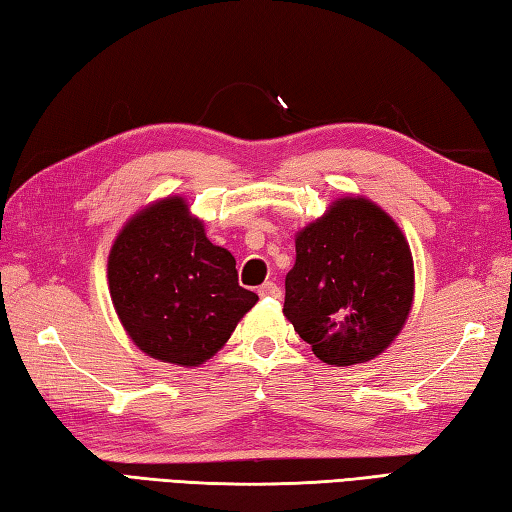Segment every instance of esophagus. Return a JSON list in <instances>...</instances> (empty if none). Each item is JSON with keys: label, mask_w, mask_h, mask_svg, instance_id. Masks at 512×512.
<instances>
[{"label": "esophagus", "mask_w": 512, "mask_h": 512, "mask_svg": "<svg viewBox=\"0 0 512 512\" xmlns=\"http://www.w3.org/2000/svg\"><path fill=\"white\" fill-rule=\"evenodd\" d=\"M259 297H275V299H279L282 297V288H279L275 282H264L262 286H259Z\"/></svg>", "instance_id": "obj_1"}]
</instances>
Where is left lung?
<instances>
[{"mask_svg": "<svg viewBox=\"0 0 512 512\" xmlns=\"http://www.w3.org/2000/svg\"><path fill=\"white\" fill-rule=\"evenodd\" d=\"M284 315L330 366L384 353L413 304V255L402 230L364 197H344L295 239Z\"/></svg>", "mask_w": 512, "mask_h": 512, "instance_id": "1", "label": "left lung"}]
</instances>
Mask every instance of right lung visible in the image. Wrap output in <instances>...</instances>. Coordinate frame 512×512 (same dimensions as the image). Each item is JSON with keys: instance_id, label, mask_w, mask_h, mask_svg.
Listing matches in <instances>:
<instances>
[{"instance_id": "1", "label": "right lung", "mask_w": 512, "mask_h": 512, "mask_svg": "<svg viewBox=\"0 0 512 512\" xmlns=\"http://www.w3.org/2000/svg\"><path fill=\"white\" fill-rule=\"evenodd\" d=\"M108 286L130 339L177 366L213 357L259 299L239 286L235 257L208 242L182 197L144 208L122 228Z\"/></svg>"}]
</instances>
